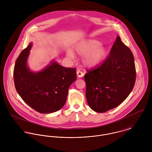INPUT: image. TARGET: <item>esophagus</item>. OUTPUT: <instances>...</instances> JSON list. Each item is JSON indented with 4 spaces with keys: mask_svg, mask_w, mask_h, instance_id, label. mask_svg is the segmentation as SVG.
I'll use <instances>...</instances> for the list:
<instances>
[{
    "mask_svg": "<svg viewBox=\"0 0 152 152\" xmlns=\"http://www.w3.org/2000/svg\"><path fill=\"white\" fill-rule=\"evenodd\" d=\"M77 74L78 77H80V78L84 76V73L81 71H80V70H77Z\"/></svg>",
    "mask_w": 152,
    "mask_h": 152,
    "instance_id": "1",
    "label": "esophagus"
}]
</instances>
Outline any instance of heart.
<instances>
[{"mask_svg": "<svg viewBox=\"0 0 152 152\" xmlns=\"http://www.w3.org/2000/svg\"><path fill=\"white\" fill-rule=\"evenodd\" d=\"M101 43L96 40L88 39L76 44L74 47V51L80 56H84L83 62L89 67L95 66L100 64L107 54V48L101 45ZM66 55L69 58H74L73 52L68 50Z\"/></svg>", "mask_w": 152, "mask_h": 152, "instance_id": "1", "label": "heart"}]
</instances>
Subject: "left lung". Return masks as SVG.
<instances>
[{
	"mask_svg": "<svg viewBox=\"0 0 152 152\" xmlns=\"http://www.w3.org/2000/svg\"><path fill=\"white\" fill-rule=\"evenodd\" d=\"M87 71L84 80L87 102L93 110L99 113L122 103L132 92L136 81L133 54L119 36L102 64Z\"/></svg>",
	"mask_w": 152,
	"mask_h": 152,
	"instance_id": "8db88e82",
	"label": "left lung"
}]
</instances>
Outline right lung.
<instances>
[{
    "instance_id": "add662e5",
    "label": "right lung",
    "mask_w": 152,
    "mask_h": 152,
    "mask_svg": "<svg viewBox=\"0 0 152 152\" xmlns=\"http://www.w3.org/2000/svg\"><path fill=\"white\" fill-rule=\"evenodd\" d=\"M32 43L18 57L13 77L16 89L22 99L41 113L56 112L64 105L68 88L77 79L75 68H65L53 60L41 71L32 72L27 65Z\"/></svg>"
}]
</instances>
